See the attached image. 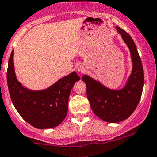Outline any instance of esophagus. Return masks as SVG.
I'll use <instances>...</instances> for the list:
<instances>
[{
  "label": "esophagus",
  "instance_id": "34e87169",
  "mask_svg": "<svg viewBox=\"0 0 157 157\" xmlns=\"http://www.w3.org/2000/svg\"><path fill=\"white\" fill-rule=\"evenodd\" d=\"M85 71V68L83 65H79V66L78 67V71L79 73H83Z\"/></svg>",
  "mask_w": 157,
  "mask_h": 157
}]
</instances>
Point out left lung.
Listing matches in <instances>:
<instances>
[{
    "mask_svg": "<svg viewBox=\"0 0 157 157\" xmlns=\"http://www.w3.org/2000/svg\"><path fill=\"white\" fill-rule=\"evenodd\" d=\"M118 32L130 50L132 70L126 86L119 90L106 88L99 82L84 75L82 77L86 85V94L93 113L108 122H119L130 116L136 109L143 88V69L136 46L130 35L119 27Z\"/></svg>",
    "mask_w": 157,
    "mask_h": 157,
    "instance_id": "obj_1",
    "label": "left lung"
}]
</instances>
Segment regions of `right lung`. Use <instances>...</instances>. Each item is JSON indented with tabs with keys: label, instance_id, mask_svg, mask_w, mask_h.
Masks as SVG:
<instances>
[{
	"label": "right lung",
	"instance_id": "1",
	"mask_svg": "<svg viewBox=\"0 0 157 157\" xmlns=\"http://www.w3.org/2000/svg\"><path fill=\"white\" fill-rule=\"evenodd\" d=\"M13 56L14 50L9 58L7 81L10 98L17 113L37 129H49L59 126L66 116L70 92L80 77L74 71L48 89L29 90L17 81Z\"/></svg>",
	"mask_w": 157,
	"mask_h": 157
}]
</instances>
